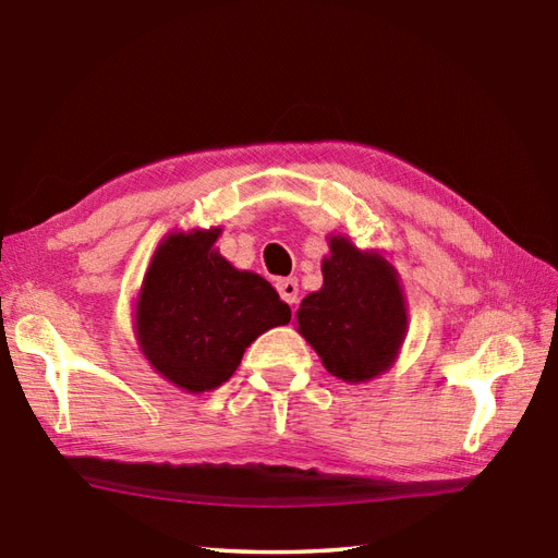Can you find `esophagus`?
<instances>
[{
  "instance_id": "esophagus-1",
  "label": "esophagus",
  "mask_w": 558,
  "mask_h": 558,
  "mask_svg": "<svg viewBox=\"0 0 558 558\" xmlns=\"http://www.w3.org/2000/svg\"><path fill=\"white\" fill-rule=\"evenodd\" d=\"M276 288H278V292H280V298L286 300V302L290 304V307H294V304H298V298H300L298 280H294V278H282V280L276 282Z\"/></svg>"
}]
</instances>
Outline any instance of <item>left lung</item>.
<instances>
[{
  "mask_svg": "<svg viewBox=\"0 0 558 558\" xmlns=\"http://www.w3.org/2000/svg\"><path fill=\"white\" fill-rule=\"evenodd\" d=\"M324 286L294 314L324 367L348 385L369 381L397 363L409 331V307L397 268L379 251L329 236L322 260Z\"/></svg>",
  "mask_w": 558,
  "mask_h": 558,
  "instance_id": "obj_1",
  "label": "left lung"
}]
</instances>
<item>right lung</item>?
<instances>
[{
	"label": "right lung",
	"instance_id": "obj_1",
	"mask_svg": "<svg viewBox=\"0 0 558 558\" xmlns=\"http://www.w3.org/2000/svg\"><path fill=\"white\" fill-rule=\"evenodd\" d=\"M220 234L222 227H210L163 236L135 302L142 355L191 395L225 385L246 348L292 316L266 278L215 248Z\"/></svg>",
	"mask_w": 558,
	"mask_h": 558
}]
</instances>
